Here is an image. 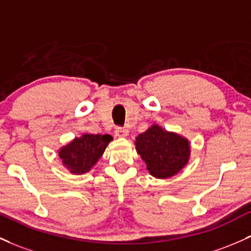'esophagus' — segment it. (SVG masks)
Segmentation results:
<instances>
[{"label": "esophagus", "mask_w": 251, "mask_h": 251, "mask_svg": "<svg viewBox=\"0 0 251 251\" xmlns=\"http://www.w3.org/2000/svg\"><path fill=\"white\" fill-rule=\"evenodd\" d=\"M115 134H117V137H120V138H123V137H126L128 134V130L126 127H117L115 128Z\"/></svg>", "instance_id": "34e87169"}]
</instances>
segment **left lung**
<instances>
[{"mask_svg":"<svg viewBox=\"0 0 251 251\" xmlns=\"http://www.w3.org/2000/svg\"><path fill=\"white\" fill-rule=\"evenodd\" d=\"M137 152L147 164L151 175L167 178L177 174L188 162V140L157 125L140 133L136 138Z\"/></svg>","mask_w":251,"mask_h":251,"instance_id":"obj_1","label":"left lung"}]
</instances>
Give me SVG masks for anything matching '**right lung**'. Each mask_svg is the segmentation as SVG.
Wrapping results in <instances>:
<instances>
[{"label": "right lung", "instance_id": "obj_1", "mask_svg": "<svg viewBox=\"0 0 251 251\" xmlns=\"http://www.w3.org/2000/svg\"><path fill=\"white\" fill-rule=\"evenodd\" d=\"M111 140L109 134H83L60 149L59 157L71 173L84 174L102 156Z\"/></svg>", "mask_w": 251, "mask_h": 251}]
</instances>
